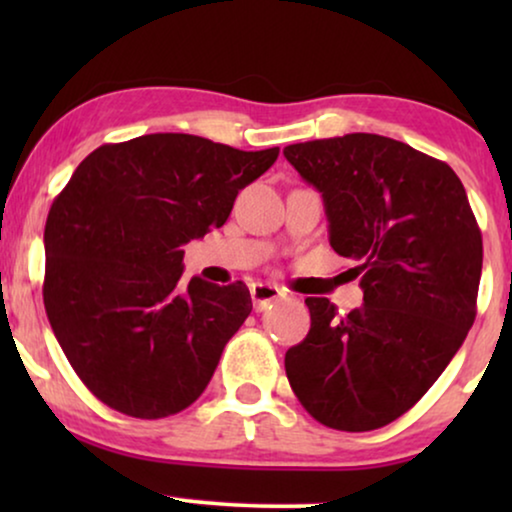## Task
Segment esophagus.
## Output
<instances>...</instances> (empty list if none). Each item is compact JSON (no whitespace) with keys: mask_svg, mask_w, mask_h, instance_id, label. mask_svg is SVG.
Here are the masks:
<instances>
[{"mask_svg":"<svg viewBox=\"0 0 512 512\" xmlns=\"http://www.w3.org/2000/svg\"><path fill=\"white\" fill-rule=\"evenodd\" d=\"M282 296H284L282 289H279V286H275V284H263V282L251 284V303H254L258 312L265 310V307H268L272 300H277Z\"/></svg>","mask_w":512,"mask_h":512,"instance_id":"1","label":"esophagus"}]
</instances>
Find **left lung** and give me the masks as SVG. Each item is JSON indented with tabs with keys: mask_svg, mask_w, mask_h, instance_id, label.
<instances>
[{
	"mask_svg": "<svg viewBox=\"0 0 512 512\" xmlns=\"http://www.w3.org/2000/svg\"><path fill=\"white\" fill-rule=\"evenodd\" d=\"M284 156L324 198L331 247L363 289L345 317L305 298L312 326L286 352V377L324 426L380 429L431 389L473 326L478 221L452 167L396 139L352 132Z\"/></svg>",
	"mask_w": 512,
	"mask_h": 512,
	"instance_id": "obj_1",
	"label": "left lung"
}]
</instances>
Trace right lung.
I'll return each mask as SVG.
<instances>
[{"mask_svg":"<svg viewBox=\"0 0 512 512\" xmlns=\"http://www.w3.org/2000/svg\"><path fill=\"white\" fill-rule=\"evenodd\" d=\"M279 149L156 132L102 144L46 219L44 305L67 361L104 405L139 419L188 408L251 312L244 282L184 275V244L221 228Z\"/></svg>","mask_w":512,"mask_h":512,"instance_id":"add662e5","label":"right lung"}]
</instances>
